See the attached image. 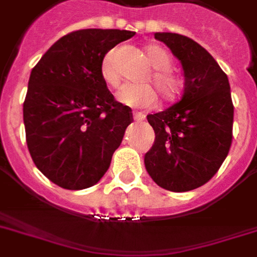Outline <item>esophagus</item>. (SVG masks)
<instances>
[{
	"label": "esophagus",
	"mask_w": 257,
	"mask_h": 257,
	"mask_svg": "<svg viewBox=\"0 0 257 257\" xmlns=\"http://www.w3.org/2000/svg\"><path fill=\"white\" fill-rule=\"evenodd\" d=\"M133 120H135V121H144L145 116L140 112H135V113H133Z\"/></svg>",
	"instance_id": "34e87169"
}]
</instances>
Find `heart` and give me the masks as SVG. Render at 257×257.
<instances>
[{"label": "heart", "instance_id": "b5f03b06", "mask_svg": "<svg viewBox=\"0 0 257 257\" xmlns=\"http://www.w3.org/2000/svg\"><path fill=\"white\" fill-rule=\"evenodd\" d=\"M147 56L151 65L157 70L153 74V82L165 100H173L179 96L183 81L179 76L171 72L172 58L164 48L157 45L147 46ZM101 78L108 85L117 86L120 74L114 65V49L109 50L102 58L100 66ZM117 101L132 108L148 109L157 104V92L148 84H124L116 94Z\"/></svg>", "mask_w": 257, "mask_h": 257}]
</instances>
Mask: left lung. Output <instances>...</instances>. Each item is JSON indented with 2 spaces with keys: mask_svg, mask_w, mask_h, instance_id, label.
Returning <instances> with one entry per match:
<instances>
[{
  "mask_svg": "<svg viewBox=\"0 0 257 257\" xmlns=\"http://www.w3.org/2000/svg\"><path fill=\"white\" fill-rule=\"evenodd\" d=\"M184 72L180 100L148 114L155 143L144 164L152 180L167 191L187 192L216 175L232 144L231 86L216 60L203 46L177 33H155Z\"/></svg>",
  "mask_w": 257,
  "mask_h": 257,
  "instance_id": "8db88e82",
  "label": "left lung"
}]
</instances>
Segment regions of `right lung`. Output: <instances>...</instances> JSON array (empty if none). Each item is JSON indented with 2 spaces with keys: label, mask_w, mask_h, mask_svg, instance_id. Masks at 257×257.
I'll use <instances>...</instances> for the list:
<instances>
[{
  "label": "right lung",
  "mask_w": 257,
  "mask_h": 257,
  "mask_svg": "<svg viewBox=\"0 0 257 257\" xmlns=\"http://www.w3.org/2000/svg\"><path fill=\"white\" fill-rule=\"evenodd\" d=\"M136 32L82 29L56 41L30 73L24 101L34 164L58 187H92L108 171L133 121L101 78L102 58Z\"/></svg>",
  "instance_id": "obj_1"
}]
</instances>
